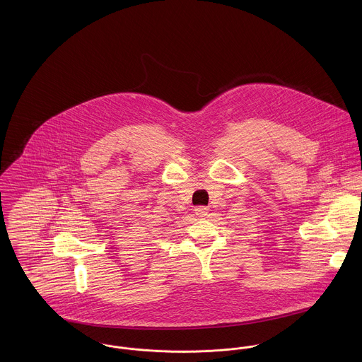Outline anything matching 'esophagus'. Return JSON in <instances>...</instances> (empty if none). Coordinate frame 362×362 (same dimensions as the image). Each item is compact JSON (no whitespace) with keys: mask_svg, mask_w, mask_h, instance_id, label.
I'll list each match as a JSON object with an SVG mask.
<instances>
[{"mask_svg":"<svg viewBox=\"0 0 362 362\" xmlns=\"http://www.w3.org/2000/svg\"><path fill=\"white\" fill-rule=\"evenodd\" d=\"M194 211L195 215L199 218H205L208 215V208H205V206H197Z\"/></svg>","mask_w":362,"mask_h":362,"instance_id":"1","label":"esophagus"}]
</instances>
